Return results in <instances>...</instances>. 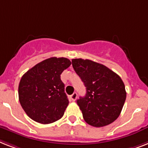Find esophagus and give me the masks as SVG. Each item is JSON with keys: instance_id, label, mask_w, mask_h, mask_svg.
I'll list each match as a JSON object with an SVG mask.
<instances>
[{"instance_id": "obj_1", "label": "esophagus", "mask_w": 148, "mask_h": 148, "mask_svg": "<svg viewBox=\"0 0 148 148\" xmlns=\"http://www.w3.org/2000/svg\"><path fill=\"white\" fill-rule=\"evenodd\" d=\"M77 93H74L71 96V99L72 101H75L77 99Z\"/></svg>"}]
</instances>
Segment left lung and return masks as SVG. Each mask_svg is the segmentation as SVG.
I'll use <instances>...</instances> for the list:
<instances>
[{
  "mask_svg": "<svg viewBox=\"0 0 148 148\" xmlns=\"http://www.w3.org/2000/svg\"><path fill=\"white\" fill-rule=\"evenodd\" d=\"M72 65L86 86L85 97L77 100L85 122L97 128L111 124L119 116L126 99L121 77L91 60L72 59Z\"/></svg>",
  "mask_w": 148,
  "mask_h": 148,
  "instance_id": "8db88e82",
  "label": "left lung"
}]
</instances>
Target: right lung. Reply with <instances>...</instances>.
I'll use <instances>...</instances> for the list:
<instances>
[{
	"label": "right lung",
	"instance_id": "obj_1",
	"mask_svg": "<svg viewBox=\"0 0 148 148\" xmlns=\"http://www.w3.org/2000/svg\"><path fill=\"white\" fill-rule=\"evenodd\" d=\"M71 64L66 58L52 57L26 72L18 87L20 105L29 117L41 124H50L64 116L68 106L61 74Z\"/></svg>",
	"mask_w": 148,
	"mask_h": 148
}]
</instances>
